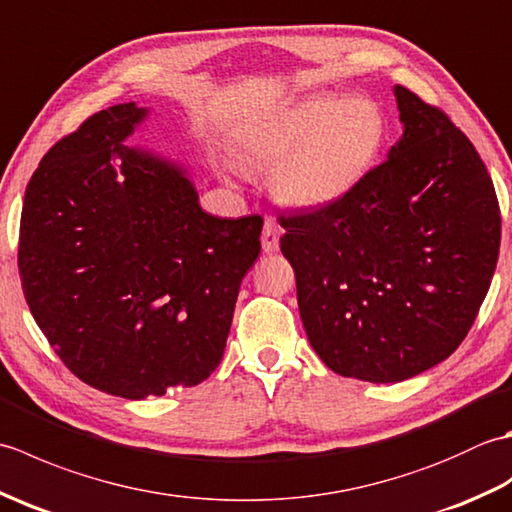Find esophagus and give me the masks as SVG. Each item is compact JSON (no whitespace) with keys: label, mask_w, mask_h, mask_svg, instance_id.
Masks as SVG:
<instances>
[{"label":"esophagus","mask_w":512,"mask_h":512,"mask_svg":"<svg viewBox=\"0 0 512 512\" xmlns=\"http://www.w3.org/2000/svg\"><path fill=\"white\" fill-rule=\"evenodd\" d=\"M279 224L273 220V217H266L264 222V231H262V248L264 253H275L279 250Z\"/></svg>","instance_id":"34e87169"}]
</instances>
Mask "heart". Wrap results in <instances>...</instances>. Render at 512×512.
Returning a JSON list of instances; mask_svg holds the SVG:
<instances>
[{
  "label": "heart",
  "instance_id": "obj_1",
  "mask_svg": "<svg viewBox=\"0 0 512 512\" xmlns=\"http://www.w3.org/2000/svg\"><path fill=\"white\" fill-rule=\"evenodd\" d=\"M387 123L363 94H314L264 116L244 134L246 154L273 169L281 200L319 209L356 189L385 145Z\"/></svg>",
  "mask_w": 512,
  "mask_h": 512
}]
</instances>
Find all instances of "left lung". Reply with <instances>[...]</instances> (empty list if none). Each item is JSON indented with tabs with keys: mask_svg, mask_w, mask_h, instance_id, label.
<instances>
[{
	"mask_svg": "<svg viewBox=\"0 0 512 512\" xmlns=\"http://www.w3.org/2000/svg\"><path fill=\"white\" fill-rule=\"evenodd\" d=\"M400 143L341 200L279 215L310 345L332 372L398 383L449 358L491 288L502 215L473 143L396 85Z\"/></svg>",
	"mask_w": 512,
	"mask_h": 512,
	"instance_id": "left-lung-1",
	"label": "left lung"
}]
</instances>
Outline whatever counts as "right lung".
<instances>
[{"label": "right lung", "mask_w": 512, "mask_h": 512, "mask_svg": "<svg viewBox=\"0 0 512 512\" xmlns=\"http://www.w3.org/2000/svg\"><path fill=\"white\" fill-rule=\"evenodd\" d=\"M147 110L92 114L26 187L17 266L28 308L85 385L140 400L220 365L262 215L204 213L182 169L123 145Z\"/></svg>", "instance_id": "obj_1"}]
</instances>
